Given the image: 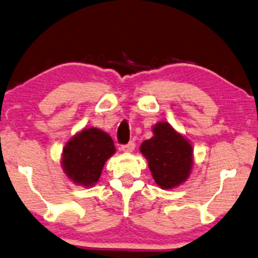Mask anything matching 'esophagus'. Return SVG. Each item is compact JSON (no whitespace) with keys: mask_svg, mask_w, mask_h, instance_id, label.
Returning <instances> with one entry per match:
<instances>
[{"mask_svg":"<svg viewBox=\"0 0 258 258\" xmlns=\"http://www.w3.org/2000/svg\"><path fill=\"white\" fill-rule=\"evenodd\" d=\"M134 148H136V144H134L133 141H130L128 144L121 146V151L125 152V153H132V152L134 151Z\"/></svg>","mask_w":258,"mask_h":258,"instance_id":"34e87169","label":"esophagus"}]
</instances>
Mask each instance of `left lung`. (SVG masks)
I'll use <instances>...</instances> for the list:
<instances>
[{
	"instance_id": "1",
	"label": "left lung",
	"mask_w": 258,
	"mask_h": 258,
	"mask_svg": "<svg viewBox=\"0 0 258 258\" xmlns=\"http://www.w3.org/2000/svg\"><path fill=\"white\" fill-rule=\"evenodd\" d=\"M153 137L140 146L152 176L161 189H173L189 177L193 169V147L187 138L166 121L153 126Z\"/></svg>"
}]
</instances>
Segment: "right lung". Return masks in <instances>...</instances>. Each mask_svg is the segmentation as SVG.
Wrapping results in <instances>:
<instances>
[{"mask_svg":"<svg viewBox=\"0 0 258 258\" xmlns=\"http://www.w3.org/2000/svg\"><path fill=\"white\" fill-rule=\"evenodd\" d=\"M114 153V143L106 132L85 127L64 146L61 168L72 182L92 187L99 180L105 162Z\"/></svg>","mask_w":258,"mask_h":258,"instance_id":"add662e5","label":"right lung"}]
</instances>
